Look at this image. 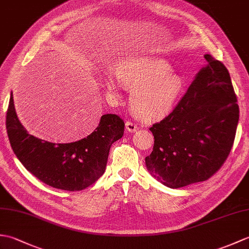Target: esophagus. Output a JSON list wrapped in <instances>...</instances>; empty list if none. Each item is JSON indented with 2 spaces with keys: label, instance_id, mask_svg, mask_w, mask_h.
<instances>
[{
  "label": "esophagus",
  "instance_id": "34e87169",
  "mask_svg": "<svg viewBox=\"0 0 249 249\" xmlns=\"http://www.w3.org/2000/svg\"><path fill=\"white\" fill-rule=\"evenodd\" d=\"M125 125H126V128H127L129 133H135V131L138 129V126H137V124H135L134 122H131V121L126 122Z\"/></svg>",
  "mask_w": 249,
  "mask_h": 249
}]
</instances>
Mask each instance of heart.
Returning a JSON list of instances; mask_svg holds the SVG:
<instances>
[{"instance_id": "b5f03b06", "label": "heart", "mask_w": 249, "mask_h": 249, "mask_svg": "<svg viewBox=\"0 0 249 249\" xmlns=\"http://www.w3.org/2000/svg\"><path fill=\"white\" fill-rule=\"evenodd\" d=\"M112 75L105 77L109 92L121 84L131 89L130 107L140 120L155 121L166 115L183 89V79L171 72L165 61L147 55H130L114 64Z\"/></svg>"}]
</instances>
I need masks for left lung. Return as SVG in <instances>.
<instances>
[{
    "label": "left lung",
    "mask_w": 249,
    "mask_h": 249,
    "mask_svg": "<svg viewBox=\"0 0 249 249\" xmlns=\"http://www.w3.org/2000/svg\"><path fill=\"white\" fill-rule=\"evenodd\" d=\"M201 68L172 112L153 124L147 170L170 188L206 181L224 165L233 145L239 105L229 71L205 54Z\"/></svg>",
    "instance_id": "left-lung-1"
}]
</instances>
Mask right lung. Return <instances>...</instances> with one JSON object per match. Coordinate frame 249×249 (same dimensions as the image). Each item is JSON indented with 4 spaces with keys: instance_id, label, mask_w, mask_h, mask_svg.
I'll use <instances>...</instances> for the list:
<instances>
[{
    "instance_id": "1",
    "label": "right lung",
    "mask_w": 249,
    "mask_h": 249,
    "mask_svg": "<svg viewBox=\"0 0 249 249\" xmlns=\"http://www.w3.org/2000/svg\"><path fill=\"white\" fill-rule=\"evenodd\" d=\"M124 121L104 114L91 135L71 143H52L28 133L16 113L10 95L6 129L10 145L26 170L57 189L77 192L91 186L103 176L110 147L124 134Z\"/></svg>"
}]
</instances>
